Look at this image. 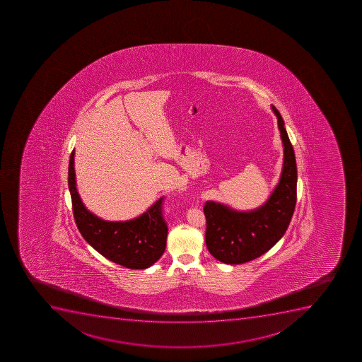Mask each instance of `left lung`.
Masks as SVG:
<instances>
[{
    "mask_svg": "<svg viewBox=\"0 0 362 362\" xmlns=\"http://www.w3.org/2000/svg\"><path fill=\"white\" fill-rule=\"evenodd\" d=\"M271 108L278 119L284 161L279 182L267 202L247 211L214 201H208L203 208L206 247L222 263H247L267 252L284 236L293 215L297 201L296 156L281 113L274 105Z\"/></svg>",
    "mask_w": 362,
    "mask_h": 362,
    "instance_id": "obj_1",
    "label": "left lung"
}]
</instances>
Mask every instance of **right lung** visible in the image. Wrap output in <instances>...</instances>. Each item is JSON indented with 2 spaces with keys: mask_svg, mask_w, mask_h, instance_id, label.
<instances>
[{
  "mask_svg": "<svg viewBox=\"0 0 362 362\" xmlns=\"http://www.w3.org/2000/svg\"><path fill=\"white\" fill-rule=\"evenodd\" d=\"M69 190L78 230L99 254L127 269L152 267L166 249V222L161 214L160 197L140 216L127 221H106L84 206L77 192L75 149L69 161Z\"/></svg>",
  "mask_w": 362,
  "mask_h": 362,
  "instance_id": "add662e5",
  "label": "right lung"
}]
</instances>
